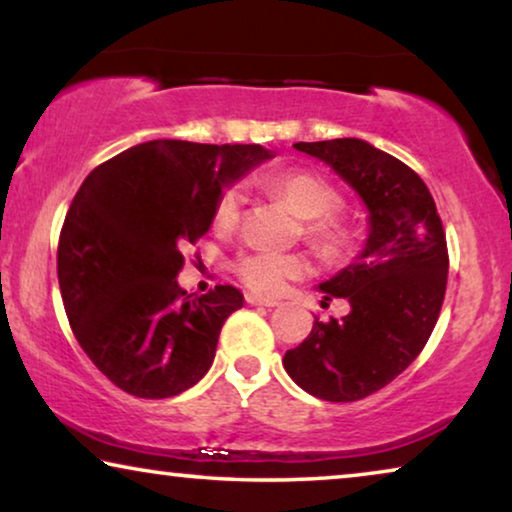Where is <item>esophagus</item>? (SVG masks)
Wrapping results in <instances>:
<instances>
[{
	"instance_id": "esophagus-1",
	"label": "esophagus",
	"mask_w": 512,
	"mask_h": 512,
	"mask_svg": "<svg viewBox=\"0 0 512 512\" xmlns=\"http://www.w3.org/2000/svg\"><path fill=\"white\" fill-rule=\"evenodd\" d=\"M244 300H247L249 305H263V307H277L279 305L275 298H263V296H256V293H247Z\"/></svg>"
}]
</instances>
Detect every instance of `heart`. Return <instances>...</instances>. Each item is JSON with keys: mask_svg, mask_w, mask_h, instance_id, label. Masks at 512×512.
<instances>
[{"mask_svg": "<svg viewBox=\"0 0 512 512\" xmlns=\"http://www.w3.org/2000/svg\"><path fill=\"white\" fill-rule=\"evenodd\" d=\"M261 186L282 198L305 221V235L324 256H338L349 244V230L331 212L340 207V193L319 174L307 170H289L263 174ZM244 193L240 186L223 188L214 205V226L233 228L240 221ZM237 277L258 293H279L291 279L307 272V258L300 254L247 249L235 258Z\"/></svg>", "mask_w": 512, "mask_h": 512, "instance_id": "heart-1", "label": "heart"}]
</instances>
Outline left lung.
I'll use <instances>...</instances> for the list:
<instances>
[{
	"instance_id": "1",
	"label": "left lung",
	"mask_w": 512,
	"mask_h": 512,
	"mask_svg": "<svg viewBox=\"0 0 512 512\" xmlns=\"http://www.w3.org/2000/svg\"><path fill=\"white\" fill-rule=\"evenodd\" d=\"M293 149L331 167L368 212L363 249L317 289L347 298V317H314L312 333L284 354V370L307 394L359 401L403 373L436 326L447 284V244L429 188L401 160L342 137Z\"/></svg>"
}]
</instances>
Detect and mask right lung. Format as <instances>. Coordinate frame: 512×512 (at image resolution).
I'll return each instance as SVG.
<instances>
[{
  "instance_id": "obj_1",
  "label": "right lung",
  "mask_w": 512,
  "mask_h": 512,
  "mask_svg": "<svg viewBox=\"0 0 512 512\" xmlns=\"http://www.w3.org/2000/svg\"><path fill=\"white\" fill-rule=\"evenodd\" d=\"M258 144L153 139L95 167L74 195L58 244L69 326L88 359L137 398H170L212 366L235 286L186 296L184 244L212 228L214 205L256 165Z\"/></svg>"
}]
</instances>
